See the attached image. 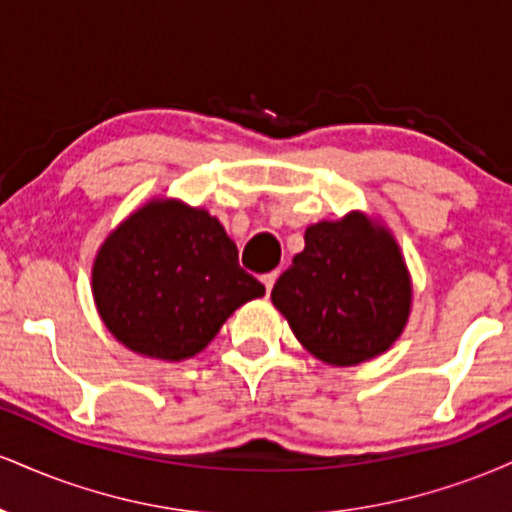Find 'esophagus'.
Masks as SVG:
<instances>
[{
    "label": "esophagus",
    "instance_id": "esophagus-1",
    "mask_svg": "<svg viewBox=\"0 0 512 512\" xmlns=\"http://www.w3.org/2000/svg\"><path fill=\"white\" fill-rule=\"evenodd\" d=\"M274 281H276V272H269V274H264V276H262V284H264V289H267V293L272 291Z\"/></svg>",
    "mask_w": 512,
    "mask_h": 512
}]
</instances>
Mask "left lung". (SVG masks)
<instances>
[{
	"label": "left lung",
	"mask_w": 512,
	"mask_h": 512,
	"mask_svg": "<svg viewBox=\"0 0 512 512\" xmlns=\"http://www.w3.org/2000/svg\"><path fill=\"white\" fill-rule=\"evenodd\" d=\"M272 303L310 354L332 366H356L402 334L411 284L390 233L349 214L305 231V248L276 279Z\"/></svg>",
	"instance_id": "8db88e82"
}]
</instances>
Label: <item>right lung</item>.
I'll list each match as a JSON object with an SVG mask.
<instances>
[{
  "label": "right lung",
  "mask_w": 512,
  "mask_h": 512,
  "mask_svg": "<svg viewBox=\"0 0 512 512\" xmlns=\"http://www.w3.org/2000/svg\"><path fill=\"white\" fill-rule=\"evenodd\" d=\"M264 296L209 211L151 202L103 243L93 298L108 330L137 354L182 361L199 354L233 310Z\"/></svg>",
  "instance_id": "obj_1"
}]
</instances>
